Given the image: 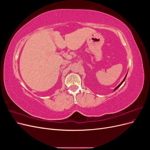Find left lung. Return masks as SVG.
<instances>
[{
	"label": "left lung",
	"mask_w": 150,
	"mask_h": 150,
	"mask_svg": "<svg viewBox=\"0 0 150 150\" xmlns=\"http://www.w3.org/2000/svg\"><path fill=\"white\" fill-rule=\"evenodd\" d=\"M126 76H127V74H126V76H125V78H124V79H123V80H122V82H121V83H120V84H119L118 86H117V87H116V88H115V89H114V91H116V89H117V88H118L120 87V86H121V84H122V83H123V82H124V81H125V79H126Z\"/></svg>",
	"instance_id": "left-lung-1"
}]
</instances>
